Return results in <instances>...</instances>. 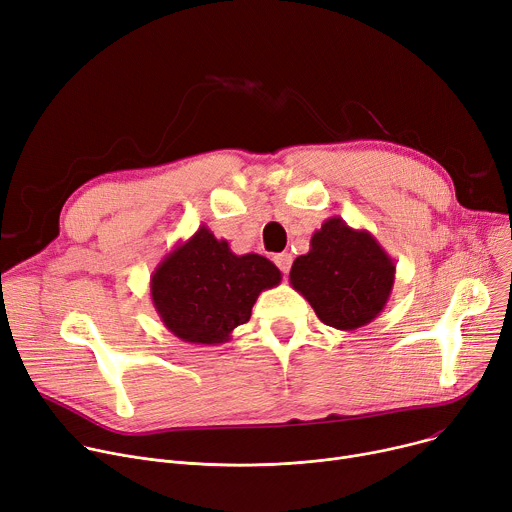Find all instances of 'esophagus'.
Segmentation results:
<instances>
[{"label":"esophagus","mask_w":512,"mask_h":512,"mask_svg":"<svg viewBox=\"0 0 512 512\" xmlns=\"http://www.w3.org/2000/svg\"><path fill=\"white\" fill-rule=\"evenodd\" d=\"M291 262H293V256H291V254H287V252H283V254H277V256H275V264H277V266L283 270L285 275L289 273Z\"/></svg>","instance_id":"1"}]
</instances>
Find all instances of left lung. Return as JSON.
Segmentation results:
<instances>
[{"label": "left lung", "instance_id": "obj_1", "mask_svg": "<svg viewBox=\"0 0 512 512\" xmlns=\"http://www.w3.org/2000/svg\"><path fill=\"white\" fill-rule=\"evenodd\" d=\"M395 260L368 229L330 217L314 231L310 252L297 256L289 283L333 328L357 330L380 316L395 285Z\"/></svg>", "mask_w": 512, "mask_h": 512}]
</instances>
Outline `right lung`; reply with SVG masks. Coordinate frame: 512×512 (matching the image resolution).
<instances>
[{"label": "right lung", "instance_id": "1", "mask_svg": "<svg viewBox=\"0 0 512 512\" xmlns=\"http://www.w3.org/2000/svg\"><path fill=\"white\" fill-rule=\"evenodd\" d=\"M281 270L260 254L237 256L206 225L175 244L150 275V299L167 330L192 345H221L250 320L264 289Z\"/></svg>", "mask_w": 512, "mask_h": 512}]
</instances>
